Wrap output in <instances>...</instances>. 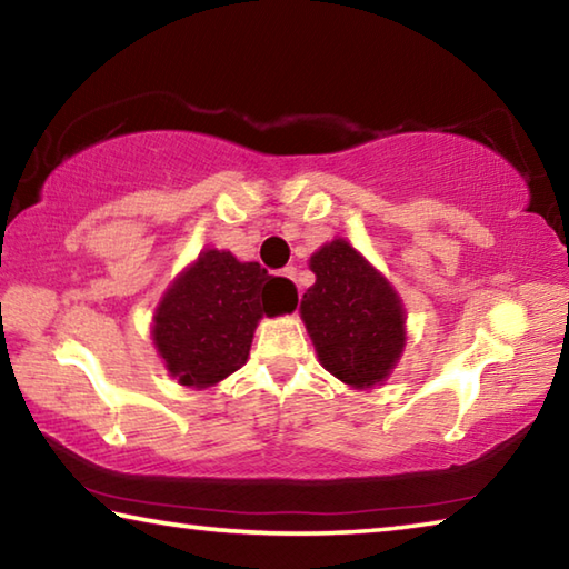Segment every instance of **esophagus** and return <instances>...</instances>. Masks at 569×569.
<instances>
[{"label": "esophagus", "mask_w": 569, "mask_h": 569, "mask_svg": "<svg viewBox=\"0 0 569 569\" xmlns=\"http://www.w3.org/2000/svg\"><path fill=\"white\" fill-rule=\"evenodd\" d=\"M283 276L288 278V281H291L296 288H298V293H301V286H298V271L293 266H288V268H283Z\"/></svg>", "instance_id": "34e87169"}]
</instances>
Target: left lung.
<instances>
[{
	"label": "left lung",
	"instance_id": "1",
	"mask_svg": "<svg viewBox=\"0 0 569 569\" xmlns=\"http://www.w3.org/2000/svg\"><path fill=\"white\" fill-rule=\"evenodd\" d=\"M316 283L301 301V319L336 379L371 389L389 377L407 341L403 306L397 291L343 238L311 256Z\"/></svg>",
	"mask_w": 569,
	"mask_h": 569
}]
</instances>
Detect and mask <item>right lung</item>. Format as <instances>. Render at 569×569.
I'll list each match as a JSON object with an SVG mask.
<instances>
[{
  "mask_svg": "<svg viewBox=\"0 0 569 569\" xmlns=\"http://www.w3.org/2000/svg\"><path fill=\"white\" fill-rule=\"evenodd\" d=\"M296 303V286L288 278L210 248L162 296L152 341L170 377L182 387L206 389L248 361L263 313H291Z\"/></svg>",
  "mask_w": 569,
  "mask_h": 569,
  "instance_id": "add662e5",
  "label": "right lung"
}]
</instances>
